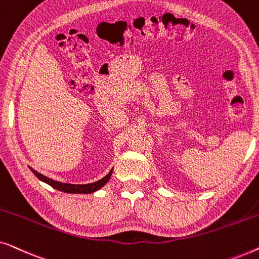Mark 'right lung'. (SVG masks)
Returning <instances> with one entry per match:
<instances>
[{
    "label": "right lung",
    "mask_w": 259,
    "mask_h": 259,
    "mask_svg": "<svg viewBox=\"0 0 259 259\" xmlns=\"http://www.w3.org/2000/svg\"><path fill=\"white\" fill-rule=\"evenodd\" d=\"M30 169H31V172H33L34 175L41 180V182L48 184V185L54 187L55 190H59V191H61V192H66V193H93V192H95V191L100 190L101 187L105 185V184H107V182L112 176V172H113V168H112L107 176H105L104 178L98 180V182H95V183L84 184V185H75V184H66V183L56 182V180L47 178V177L36 172L31 167H30Z\"/></svg>",
    "instance_id": "right-lung-1"
}]
</instances>
